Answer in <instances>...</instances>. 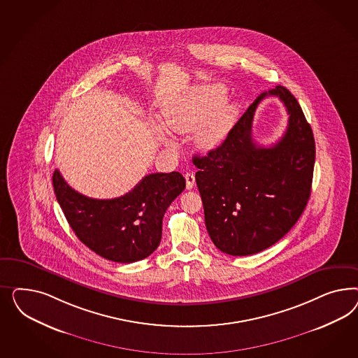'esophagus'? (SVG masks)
Listing matches in <instances>:
<instances>
[{
	"label": "esophagus",
	"mask_w": 358,
	"mask_h": 358,
	"mask_svg": "<svg viewBox=\"0 0 358 358\" xmlns=\"http://www.w3.org/2000/svg\"><path fill=\"white\" fill-rule=\"evenodd\" d=\"M185 180H186V187L193 189L195 184V176L193 172H186L185 173Z\"/></svg>",
	"instance_id": "34e87169"
}]
</instances>
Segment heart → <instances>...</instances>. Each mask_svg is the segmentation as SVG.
<instances>
[{
	"label": "heart",
	"instance_id": "b5f03b06",
	"mask_svg": "<svg viewBox=\"0 0 358 358\" xmlns=\"http://www.w3.org/2000/svg\"><path fill=\"white\" fill-rule=\"evenodd\" d=\"M226 87L211 84L194 89L182 99L174 101L163 108L165 129L177 134L193 131V143L202 151H211L227 138L232 130L238 106L234 102L223 101ZM155 134L164 144L169 139L164 131L156 129Z\"/></svg>",
	"mask_w": 358,
	"mask_h": 358
}]
</instances>
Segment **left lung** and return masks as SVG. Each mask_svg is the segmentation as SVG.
Listing matches in <instances>:
<instances>
[{"instance_id":"left-lung-1","label":"left lung","mask_w":358,"mask_h":358,"mask_svg":"<svg viewBox=\"0 0 358 358\" xmlns=\"http://www.w3.org/2000/svg\"><path fill=\"white\" fill-rule=\"evenodd\" d=\"M280 97L289 114L284 136L271 148L251 138L260 101ZM195 181L207 232L217 250L250 256L283 238L302 215L311 194L315 139L302 108L285 87L261 93L232 127L227 139L206 156H194Z\"/></svg>"}]
</instances>
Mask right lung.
Returning a JSON list of instances; mask_svg holds the SVG:
<instances>
[{
  "mask_svg": "<svg viewBox=\"0 0 358 358\" xmlns=\"http://www.w3.org/2000/svg\"><path fill=\"white\" fill-rule=\"evenodd\" d=\"M52 184L77 238L101 257L129 264L148 257L159 247L164 214L186 182L178 172L148 174L127 194L114 199L80 194L57 169Z\"/></svg>",
  "mask_w": 358,
  "mask_h": 358,
  "instance_id": "1",
  "label": "right lung"
}]
</instances>
